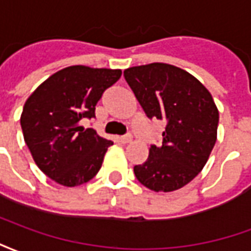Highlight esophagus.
Returning <instances> with one entry per match:
<instances>
[{"mask_svg":"<svg viewBox=\"0 0 251 251\" xmlns=\"http://www.w3.org/2000/svg\"><path fill=\"white\" fill-rule=\"evenodd\" d=\"M131 141H133V138H131V136H122V137H120V142H121V144H130Z\"/></svg>","mask_w":251,"mask_h":251,"instance_id":"obj_1","label":"esophagus"}]
</instances>
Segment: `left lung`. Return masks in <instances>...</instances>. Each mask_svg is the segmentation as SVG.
<instances>
[{
    "mask_svg": "<svg viewBox=\"0 0 251 251\" xmlns=\"http://www.w3.org/2000/svg\"><path fill=\"white\" fill-rule=\"evenodd\" d=\"M124 76L145 114L167 122L163 144L152 145L147 161L134 167L137 180L154 192L183 188L204 168L216 142L212 95L194 75L167 63L130 67Z\"/></svg>",
    "mask_w": 251,
    "mask_h": 251,
    "instance_id": "1",
    "label": "left lung"
}]
</instances>
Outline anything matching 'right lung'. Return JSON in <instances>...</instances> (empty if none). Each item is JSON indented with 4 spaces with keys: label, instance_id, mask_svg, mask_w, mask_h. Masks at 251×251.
<instances>
[{
    "label": "right lung",
    "instance_id": "obj_1",
    "mask_svg": "<svg viewBox=\"0 0 251 251\" xmlns=\"http://www.w3.org/2000/svg\"><path fill=\"white\" fill-rule=\"evenodd\" d=\"M121 70L70 66L46 79L21 113L24 141L36 165L55 183L76 187L98 174L113 141L80 126L95 115V104Z\"/></svg>",
    "mask_w": 251,
    "mask_h": 251
}]
</instances>
